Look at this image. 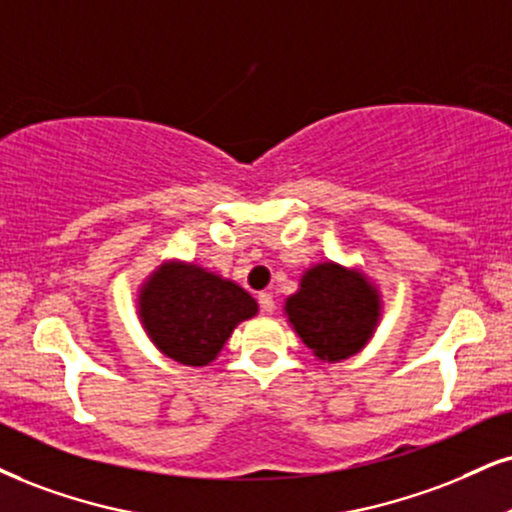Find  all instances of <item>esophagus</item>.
Wrapping results in <instances>:
<instances>
[{
  "mask_svg": "<svg viewBox=\"0 0 512 512\" xmlns=\"http://www.w3.org/2000/svg\"><path fill=\"white\" fill-rule=\"evenodd\" d=\"M258 306H261L263 313H273V311H275V299H273V294H268V292L258 294Z\"/></svg>",
  "mask_w": 512,
  "mask_h": 512,
  "instance_id": "34e87169",
  "label": "esophagus"
}]
</instances>
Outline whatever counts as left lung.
<instances>
[{
	"instance_id": "1",
	"label": "left lung",
	"mask_w": 512,
	"mask_h": 512,
	"mask_svg": "<svg viewBox=\"0 0 512 512\" xmlns=\"http://www.w3.org/2000/svg\"><path fill=\"white\" fill-rule=\"evenodd\" d=\"M285 315L315 358L339 363L370 342L382 301L361 270L325 261L301 275L299 292L285 301Z\"/></svg>"
}]
</instances>
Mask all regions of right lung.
<instances>
[{"label": "right lung", "mask_w": 512, "mask_h": 512, "mask_svg": "<svg viewBox=\"0 0 512 512\" xmlns=\"http://www.w3.org/2000/svg\"><path fill=\"white\" fill-rule=\"evenodd\" d=\"M137 313L163 356L201 368L216 361L232 330L254 318L258 304L237 282L194 263L168 261L142 285Z\"/></svg>", "instance_id": "add662e5"}]
</instances>
